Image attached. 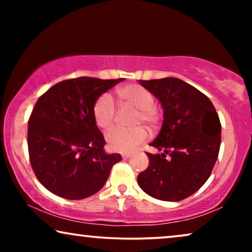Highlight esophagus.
<instances>
[{
	"label": "esophagus",
	"mask_w": 252,
	"mask_h": 252,
	"mask_svg": "<svg viewBox=\"0 0 252 252\" xmlns=\"http://www.w3.org/2000/svg\"><path fill=\"white\" fill-rule=\"evenodd\" d=\"M122 157L123 159H128V158H130V154H123Z\"/></svg>",
	"instance_id": "34e87169"
}]
</instances>
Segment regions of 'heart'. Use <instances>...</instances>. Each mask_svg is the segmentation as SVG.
Returning <instances> with one entry per match:
<instances>
[{
	"label": "heart",
	"instance_id": "1",
	"mask_svg": "<svg viewBox=\"0 0 252 252\" xmlns=\"http://www.w3.org/2000/svg\"><path fill=\"white\" fill-rule=\"evenodd\" d=\"M118 103L122 108H132L136 110L132 125L136 128L130 130H116L106 136V142L110 150L116 153H130L147 140V132L142 127L156 128L159 122V112L154 106V96L146 88L139 85H127L117 89ZM93 115L96 125L104 132L115 128L117 111L112 99L108 95H102L95 102Z\"/></svg>",
	"mask_w": 252,
	"mask_h": 252
}]
</instances>
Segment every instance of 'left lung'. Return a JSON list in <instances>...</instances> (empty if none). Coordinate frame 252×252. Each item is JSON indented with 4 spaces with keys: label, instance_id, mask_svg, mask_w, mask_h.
I'll list each match as a JSON object with an SVG mask.
<instances>
[{
    "label": "left lung",
    "instance_id": "left-lung-1",
    "mask_svg": "<svg viewBox=\"0 0 252 252\" xmlns=\"http://www.w3.org/2000/svg\"><path fill=\"white\" fill-rule=\"evenodd\" d=\"M139 82L159 99L164 120L150 143L163 153H147L149 166L137 184L154 198L181 201L205 184L215 166L221 142L218 113L208 96L178 78Z\"/></svg>",
    "mask_w": 252,
    "mask_h": 252
}]
</instances>
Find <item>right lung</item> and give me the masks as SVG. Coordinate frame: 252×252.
I'll use <instances>...</instances> for the list:
<instances>
[{
  "label": "right lung",
  "instance_id": "1",
  "mask_svg": "<svg viewBox=\"0 0 252 252\" xmlns=\"http://www.w3.org/2000/svg\"><path fill=\"white\" fill-rule=\"evenodd\" d=\"M124 79L80 77L48 89L29 119L30 161L37 180L66 199L94 195L108 180L119 154H106L93 108L103 93Z\"/></svg>",
  "mask_w": 252,
  "mask_h": 252
}]
</instances>
